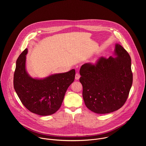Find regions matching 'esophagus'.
I'll return each instance as SVG.
<instances>
[{"label": "esophagus", "mask_w": 146, "mask_h": 146, "mask_svg": "<svg viewBox=\"0 0 146 146\" xmlns=\"http://www.w3.org/2000/svg\"><path fill=\"white\" fill-rule=\"evenodd\" d=\"M80 75L79 74H78V73L76 74V75H75V80H79L80 79Z\"/></svg>", "instance_id": "34e87169"}]
</instances>
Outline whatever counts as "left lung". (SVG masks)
Returning <instances> with one entry per match:
<instances>
[{
    "mask_svg": "<svg viewBox=\"0 0 146 146\" xmlns=\"http://www.w3.org/2000/svg\"><path fill=\"white\" fill-rule=\"evenodd\" d=\"M85 106L99 114L112 112L125 103L133 83L131 58L116 43L113 56L101 57L96 65L85 63L80 70Z\"/></svg>",
    "mask_w": 146,
    "mask_h": 146,
    "instance_id": "8db88e82",
    "label": "left lung"
}]
</instances>
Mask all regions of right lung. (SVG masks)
Instances as JSON below:
<instances>
[{
  "mask_svg": "<svg viewBox=\"0 0 146 146\" xmlns=\"http://www.w3.org/2000/svg\"><path fill=\"white\" fill-rule=\"evenodd\" d=\"M27 53L26 48L16 61L15 90L22 104L30 112L40 116L52 115L61 106L67 89L74 81L75 70L72 69L44 78H33L26 67Z\"/></svg>",
  "mask_w": 146,
  "mask_h": 146,
  "instance_id": "obj_1",
  "label": "right lung"
}]
</instances>
